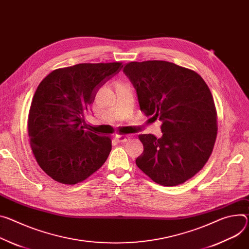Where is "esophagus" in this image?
<instances>
[{"instance_id": "1", "label": "esophagus", "mask_w": 249, "mask_h": 249, "mask_svg": "<svg viewBox=\"0 0 249 249\" xmlns=\"http://www.w3.org/2000/svg\"><path fill=\"white\" fill-rule=\"evenodd\" d=\"M115 139H116L118 142L125 143V142H127V141L130 139V137L127 136V135H119V134H116V135H115Z\"/></svg>"}]
</instances>
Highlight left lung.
I'll list each match as a JSON object with an SVG mask.
<instances>
[{
    "label": "left lung",
    "mask_w": 249,
    "mask_h": 249,
    "mask_svg": "<svg viewBox=\"0 0 249 249\" xmlns=\"http://www.w3.org/2000/svg\"><path fill=\"white\" fill-rule=\"evenodd\" d=\"M123 72L136 89L141 111L162 122L161 138L139 136L144 151L136 165L159 185L185 183L205 166L215 142L210 88L194 71L164 60L133 61Z\"/></svg>",
    "instance_id": "obj_1"
}]
</instances>
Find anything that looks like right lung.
<instances>
[{"label":"right lung","instance_id":"right-lung-1","mask_svg":"<svg viewBox=\"0 0 249 249\" xmlns=\"http://www.w3.org/2000/svg\"><path fill=\"white\" fill-rule=\"evenodd\" d=\"M122 67V62L79 63L53 71L37 86L29 138L37 164L56 182H82L107 160L111 139L86 130L84 113Z\"/></svg>","mask_w":249,"mask_h":249}]
</instances>
